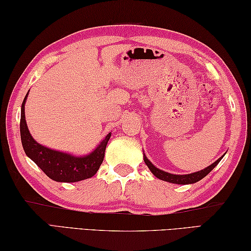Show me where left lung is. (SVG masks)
<instances>
[{
	"label": "left lung",
	"instance_id": "obj_1",
	"mask_svg": "<svg viewBox=\"0 0 251 251\" xmlns=\"http://www.w3.org/2000/svg\"><path fill=\"white\" fill-rule=\"evenodd\" d=\"M223 157H220V158L216 160L214 164H211L210 166H208L207 168L202 169V171L197 172V173H193V174H188V175H173V174H169V173L160 171V169L156 168L154 165H152L151 161L147 159V157L145 155H144V160H145V163L148 166V168H150V171L152 174H154V175L157 178H159V179L168 181V182H173V184L187 185V184H194V182H197L201 179H202V178L205 176H207L208 174H209L212 171V169L217 166L218 163L220 160H222Z\"/></svg>",
	"mask_w": 251,
	"mask_h": 251
}]
</instances>
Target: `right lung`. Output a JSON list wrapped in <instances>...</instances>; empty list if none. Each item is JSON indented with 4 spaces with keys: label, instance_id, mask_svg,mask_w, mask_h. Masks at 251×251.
Wrapping results in <instances>:
<instances>
[{
    "label": "right lung",
    "instance_id": "obj_1",
    "mask_svg": "<svg viewBox=\"0 0 251 251\" xmlns=\"http://www.w3.org/2000/svg\"><path fill=\"white\" fill-rule=\"evenodd\" d=\"M26 96L21 108V141L25 154L31 158L50 179L61 182H75L87 179L95 175L103 163L106 145L110 138V133L106 136L99 147L92 154L85 157H74L65 152L50 150L40 145L34 141L29 134L26 121H25L24 104Z\"/></svg>",
    "mask_w": 251,
    "mask_h": 251
}]
</instances>
